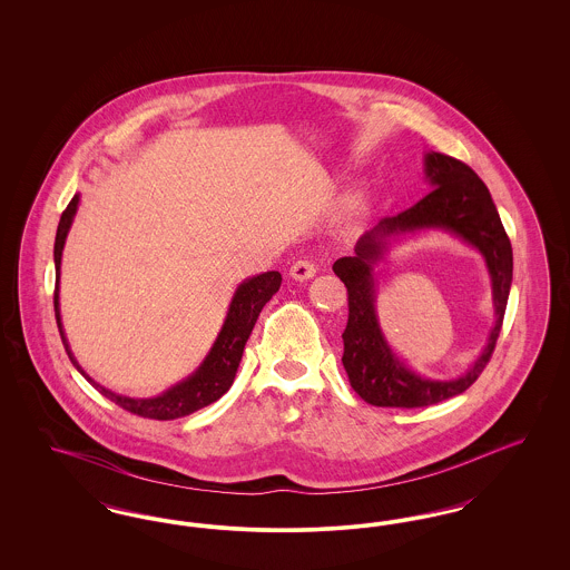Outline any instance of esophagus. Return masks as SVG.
Listing matches in <instances>:
<instances>
[{"label": "esophagus", "mask_w": 570, "mask_h": 570, "mask_svg": "<svg viewBox=\"0 0 570 570\" xmlns=\"http://www.w3.org/2000/svg\"><path fill=\"white\" fill-rule=\"evenodd\" d=\"M314 275H316V267H314V263L307 261V258H298L297 263H293V267H291V277L297 279V282L312 279Z\"/></svg>", "instance_id": "34e87169"}]
</instances>
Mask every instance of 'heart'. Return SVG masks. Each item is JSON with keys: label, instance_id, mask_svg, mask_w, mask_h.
Listing matches in <instances>:
<instances>
[{"label": "heart", "instance_id": "b5f03b06", "mask_svg": "<svg viewBox=\"0 0 570 570\" xmlns=\"http://www.w3.org/2000/svg\"><path fill=\"white\" fill-rule=\"evenodd\" d=\"M348 207H351V212H356V209H358V198H356V196L351 200V205H348Z\"/></svg>", "mask_w": 570, "mask_h": 570}]
</instances>
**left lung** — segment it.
Returning a JSON list of instances; mask_svg holds the SVG:
<instances>
[{
	"mask_svg": "<svg viewBox=\"0 0 570 570\" xmlns=\"http://www.w3.org/2000/svg\"><path fill=\"white\" fill-rule=\"evenodd\" d=\"M425 177L434 190L406 212L380 219L356 242L354 256L337 258L333 265V272L348 288V325L342 333V363L351 386L372 406H432L463 393L488 367L511 293L513 247L488 186L468 164L438 151L425 154ZM428 227H442L476 246L492 275L497 325L487 351L460 380H421L407 371L385 344L375 316L373 267L387 250L391 238Z\"/></svg>",
	"mask_w": 570,
	"mask_h": 570,
	"instance_id": "8db88e82",
	"label": "left lung"
}]
</instances>
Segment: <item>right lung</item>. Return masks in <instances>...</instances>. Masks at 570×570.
<instances>
[{
  "label": "right lung",
  "instance_id": "1",
  "mask_svg": "<svg viewBox=\"0 0 570 570\" xmlns=\"http://www.w3.org/2000/svg\"><path fill=\"white\" fill-rule=\"evenodd\" d=\"M79 209V194H75V198L68 203L66 212L61 214L59 226H57V235H55V318H57V328L63 342V348L70 356L72 365L81 372L85 379L89 380L105 397H109L110 402H115L117 406L145 416V419H156V421H173L179 416H188L191 412L200 410V407L209 406L217 402L233 384L237 367L242 363L244 356L245 342L252 333V328L258 321L261 309L265 307V303L279 291L282 284V275L277 272L261 273L254 275L249 279H245L244 284H239V288L235 291V297L230 301L226 321L222 325V331L217 333V340L212 346L209 354L205 356V361L200 363V367L181 380L179 384L170 386L168 391H164L158 397H149V400H135V397H126V395H117L109 389L100 386L98 382L89 379L82 372L79 361L75 358V354L68 346V340L63 335V325H61V316H59V269H61V252L63 244L68 237V230L72 226L75 214Z\"/></svg>",
  "mask_w": 570,
  "mask_h": 570
}]
</instances>
